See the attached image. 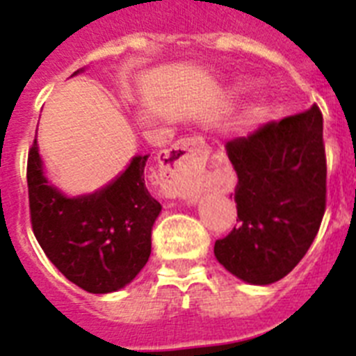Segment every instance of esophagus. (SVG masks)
<instances>
[{
    "mask_svg": "<svg viewBox=\"0 0 356 356\" xmlns=\"http://www.w3.org/2000/svg\"><path fill=\"white\" fill-rule=\"evenodd\" d=\"M208 157V147L199 138L182 140L170 148L161 163V188L168 199L193 202L197 199V174Z\"/></svg>",
    "mask_w": 356,
    "mask_h": 356,
    "instance_id": "obj_1",
    "label": "esophagus"
}]
</instances>
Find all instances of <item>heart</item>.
<instances>
[{"instance_id":"obj_1","label":"heart","mask_w":356,"mask_h":356,"mask_svg":"<svg viewBox=\"0 0 356 356\" xmlns=\"http://www.w3.org/2000/svg\"><path fill=\"white\" fill-rule=\"evenodd\" d=\"M233 88L236 89V91H240V89L245 88V82H243V80H240V82H236ZM265 114H267V109H265L264 104L256 102V104L249 105V107H247V109L240 114V118H238V122H236L238 129L247 131V129H251V127L258 125V123L265 118Z\"/></svg>"}]
</instances>
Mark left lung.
Instances as JSON below:
<instances>
[{
    "instance_id": "8db88e82",
    "label": "left lung",
    "mask_w": 356,
    "mask_h": 356,
    "mask_svg": "<svg viewBox=\"0 0 356 356\" xmlns=\"http://www.w3.org/2000/svg\"><path fill=\"white\" fill-rule=\"evenodd\" d=\"M238 175V227L215 242V256L238 280L270 285L302 259L326 208L323 114L264 125L225 145Z\"/></svg>"
}]
</instances>
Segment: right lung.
I'll list each match as a JSON object with an SVG mask.
<instances>
[{
	"mask_svg": "<svg viewBox=\"0 0 356 356\" xmlns=\"http://www.w3.org/2000/svg\"><path fill=\"white\" fill-rule=\"evenodd\" d=\"M147 159L134 156L105 186L70 197L46 175L35 134L26 170L33 234L49 261L86 292H116L147 265L161 213L145 186Z\"/></svg>",
	"mask_w": 356,
	"mask_h": 356,
	"instance_id": "obj_1",
	"label": "right lung"
}]
</instances>
